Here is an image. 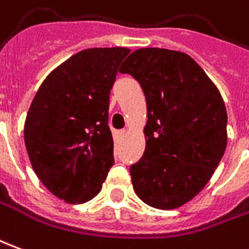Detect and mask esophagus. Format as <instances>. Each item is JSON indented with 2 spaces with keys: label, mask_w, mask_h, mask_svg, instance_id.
Listing matches in <instances>:
<instances>
[{
  "label": "esophagus",
  "mask_w": 249,
  "mask_h": 249,
  "mask_svg": "<svg viewBox=\"0 0 249 249\" xmlns=\"http://www.w3.org/2000/svg\"><path fill=\"white\" fill-rule=\"evenodd\" d=\"M125 135H126V132H125V130H119V132H117V136L119 137H124Z\"/></svg>",
  "instance_id": "34e87169"
}]
</instances>
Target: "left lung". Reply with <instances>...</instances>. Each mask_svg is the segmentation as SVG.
<instances>
[{"label": "left lung", "instance_id": "8db88e82", "mask_svg": "<svg viewBox=\"0 0 249 249\" xmlns=\"http://www.w3.org/2000/svg\"><path fill=\"white\" fill-rule=\"evenodd\" d=\"M120 72L140 83L147 101L145 149L129 168L133 189L152 208H179L209 182L227 148L221 94L185 52L140 48Z\"/></svg>", "mask_w": 249, "mask_h": 249}]
</instances>
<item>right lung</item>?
<instances>
[{
  "mask_svg": "<svg viewBox=\"0 0 249 249\" xmlns=\"http://www.w3.org/2000/svg\"><path fill=\"white\" fill-rule=\"evenodd\" d=\"M128 48H89L56 67L31 104L24 126L41 183L69 203L98 194L114 163L109 95Z\"/></svg>",
  "mask_w": 249,
  "mask_h": 249,
  "instance_id": "obj_1",
  "label": "right lung"
}]
</instances>
